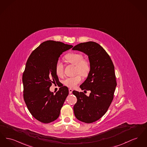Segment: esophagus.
<instances>
[{
    "label": "esophagus",
    "instance_id": "obj_1",
    "mask_svg": "<svg viewBox=\"0 0 147 147\" xmlns=\"http://www.w3.org/2000/svg\"><path fill=\"white\" fill-rule=\"evenodd\" d=\"M72 92H73V89H69V94H71V93H72Z\"/></svg>",
    "mask_w": 147,
    "mask_h": 147
}]
</instances>
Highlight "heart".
Wrapping results in <instances>:
<instances>
[{
    "label": "heart",
    "instance_id": "b5f03b06",
    "mask_svg": "<svg viewBox=\"0 0 147 147\" xmlns=\"http://www.w3.org/2000/svg\"><path fill=\"white\" fill-rule=\"evenodd\" d=\"M66 61L69 63L76 65L75 72L76 74H79L74 77L67 78L64 80V84L66 86L74 88L80 83L82 81L81 76H86L90 70V65L88 61L83 59L82 54L77 53H71L67 54L65 56ZM55 71L56 74L58 77H62L64 75V65L59 60L57 61L55 65Z\"/></svg>",
    "mask_w": 147,
    "mask_h": 147
}]
</instances>
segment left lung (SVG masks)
<instances>
[{
  "label": "left lung",
  "mask_w": 147,
  "mask_h": 147,
  "mask_svg": "<svg viewBox=\"0 0 147 147\" xmlns=\"http://www.w3.org/2000/svg\"><path fill=\"white\" fill-rule=\"evenodd\" d=\"M72 49L86 54L90 62L88 77L80 86L82 90H90V95L88 96L76 90L73 94L77 98L73 108L76 117L79 121L91 123L102 117L112 102L117 86L114 66L108 54L94 42L79 44Z\"/></svg>",
  "instance_id": "1"
}]
</instances>
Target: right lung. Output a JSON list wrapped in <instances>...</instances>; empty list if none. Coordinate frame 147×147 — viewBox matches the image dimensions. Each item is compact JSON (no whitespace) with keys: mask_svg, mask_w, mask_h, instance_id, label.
I'll return each instance as SVG.
<instances>
[{"mask_svg":"<svg viewBox=\"0 0 147 147\" xmlns=\"http://www.w3.org/2000/svg\"><path fill=\"white\" fill-rule=\"evenodd\" d=\"M73 45L47 40L34 50L29 57L22 81L23 98L29 111L36 119L44 123L56 120L69 94L68 88L61 87L54 94L49 88L58 79L55 65L63 52Z\"/></svg>","mask_w":147,"mask_h":147,"instance_id":"1","label":"right lung"}]
</instances>
